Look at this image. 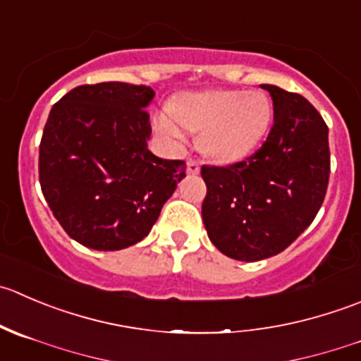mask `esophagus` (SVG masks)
Returning a JSON list of instances; mask_svg holds the SVG:
<instances>
[{"mask_svg": "<svg viewBox=\"0 0 361 361\" xmlns=\"http://www.w3.org/2000/svg\"><path fill=\"white\" fill-rule=\"evenodd\" d=\"M201 171V166H199L197 160H188L187 162V173L188 174H199Z\"/></svg>", "mask_w": 361, "mask_h": 361, "instance_id": "obj_1", "label": "esophagus"}]
</instances>
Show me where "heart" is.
<instances>
[{
	"instance_id": "heart-1",
	"label": "heart",
	"mask_w": 361,
	"mask_h": 361,
	"mask_svg": "<svg viewBox=\"0 0 361 361\" xmlns=\"http://www.w3.org/2000/svg\"><path fill=\"white\" fill-rule=\"evenodd\" d=\"M274 109L259 92L216 90L185 93L173 104V113L162 111L157 128L174 141L183 139V128L201 132L199 146L219 162H236L250 155L271 123Z\"/></svg>"
}]
</instances>
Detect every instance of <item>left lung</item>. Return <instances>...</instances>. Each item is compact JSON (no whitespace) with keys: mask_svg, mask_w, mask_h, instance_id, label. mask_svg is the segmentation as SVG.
Wrapping results in <instances>:
<instances>
[{"mask_svg":"<svg viewBox=\"0 0 361 361\" xmlns=\"http://www.w3.org/2000/svg\"><path fill=\"white\" fill-rule=\"evenodd\" d=\"M274 127L261 149L227 167L202 166V222L227 257L254 262L281 254L312 224L330 178L328 127L298 93L261 84Z\"/></svg>","mask_w":361,"mask_h":361,"instance_id":"8db88e82","label":"left lung"}]
</instances>
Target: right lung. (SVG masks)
<instances>
[{
  "label": "right lung",
  "instance_id": "add662e5",
  "mask_svg": "<svg viewBox=\"0 0 361 361\" xmlns=\"http://www.w3.org/2000/svg\"><path fill=\"white\" fill-rule=\"evenodd\" d=\"M153 97L145 84H84L49 113L40 187L66 234L84 247L109 252L141 241L185 178L183 160L148 149Z\"/></svg>",
  "mask_w": 361,
  "mask_h": 361
}]
</instances>
